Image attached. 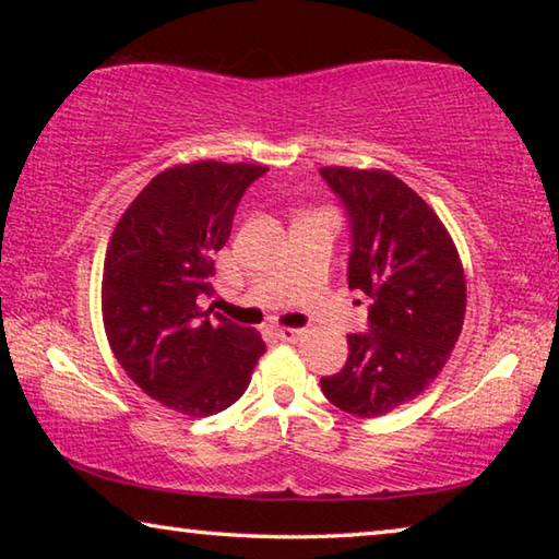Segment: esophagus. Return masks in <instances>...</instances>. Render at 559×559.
<instances>
[{
	"instance_id": "obj_1",
	"label": "esophagus",
	"mask_w": 559,
	"mask_h": 559,
	"mask_svg": "<svg viewBox=\"0 0 559 559\" xmlns=\"http://www.w3.org/2000/svg\"><path fill=\"white\" fill-rule=\"evenodd\" d=\"M276 335L283 343H298V340L306 335V330H298V328H276Z\"/></svg>"
}]
</instances>
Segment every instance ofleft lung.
I'll use <instances>...</instances> for the list:
<instances>
[{"label": "left lung", "instance_id": "1", "mask_svg": "<svg viewBox=\"0 0 559 559\" xmlns=\"http://www.w3.org/2000/svg\"><path fill=\"white\" fill-rule=\"evenodd\" d=\"M353 222L349 288L370 296V333L323 377L337 409L374 419L412 402L449 362L466 316V273L439 214L386 169L320 167Z\"/></svg>", "mask_w": 559, "mask_h": 559}]
</instances>
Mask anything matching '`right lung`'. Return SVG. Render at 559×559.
Returning a JSON list of instances; mask_svg holds the SVG:
<instances>
[{
  "label": "right lung",
  "mask_w": 559,
  "mask_h": 559,
  "mask_svg": "<svg viewBox=\"0 0 559 559\" xmlns=\"http://www.w3.org/2000/svg\"><path fill=\"white\" fill-rule=\"evenodd\" d=\"M266 169L216 159L167 167L108 241L100 308L112 355L147 396L194 419L239 400L266 353L259 330L202 308L236 204Z\"/></svg>",
  "instance_id": "right-lung-1"
}]
</instances>
